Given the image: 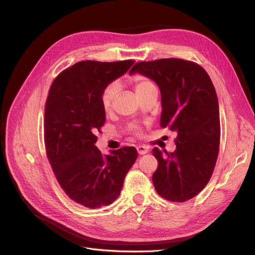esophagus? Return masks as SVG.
<instances>
[{
	"label": "esophagus",
	"mask_w": 255,
	"mask_h": 255,
	"mask_svg": "<svg viewBox=\"0 0 255 255\" xmlns=\"http://www.w3.org/2000/svg\"><path fill=\"white\" fill-rule=\"evenodd\" d=\"M137 152L140 154V155H143V154L149 152V146L146 145H138L137 146Z\"/></svg>",
	"instance_id": "1"
}]
</instances>
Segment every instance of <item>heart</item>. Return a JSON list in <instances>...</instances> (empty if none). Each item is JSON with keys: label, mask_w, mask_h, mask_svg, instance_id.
Instances as JSON below:
<instances>
[{"label": "heart", "mask_w": 255, "mask_h": 255, "mask_svg": "<svg viewBox=\"0 0 255 255\" xmlns=\"http://www.w3.org/2000/svg\"><path fill=\"white\" fill-rule=\"evenodd\" d=\"M132 83L138 97L154 86L152 82H150L149 80H146L145 78L140 75L134 76ZM117 90H118L117 85L114 83L107 85V86L104 88L101 95V105H102V109L105 112H110L112 110L114 100L116 98V95H117Z\"/></svg>", "instance_id": "obj_1"}]
</instances>
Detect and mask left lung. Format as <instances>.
<instances>
[{"mask_svg":"<svg viewBox=\"0 0 255 255\" xmlns=\"http://www.w3.org/2000/svg\"><path fill=\"white\" fill-rule=\"evenodd\" d=\"M134 73L157 84L160 127L177 133L174 152L152 150L158 163L154 187L169 201H187L206 186L218 156L220 118L214 85L201 66L179 58L140 61L130 69Z\"/></svg>","mask_w":255,"mask_h":255,"instance_id":"1","label":"left lung"}]
</instances>
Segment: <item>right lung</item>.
I'll list each match as a JSON object with an SVG mask.
<instances>
[{"label": "right lung", "instance_id": "right-lung-1", "mask_svg": "<svg viewBox=\"0 0 255 255\" xmlns=\"http://www.w3.org/2000/svg\"><path fill=\"white\" fill-rule=\"evenodd\" d=\"M135 60L79 61L58 74L44 109V143L56 179L74 202L89 208L112 204L137 158L134 146L103 155L96 134L104 126V88Z\"/></svg>", "mask_w": 255, "mask_h": 255}]
</instances>
